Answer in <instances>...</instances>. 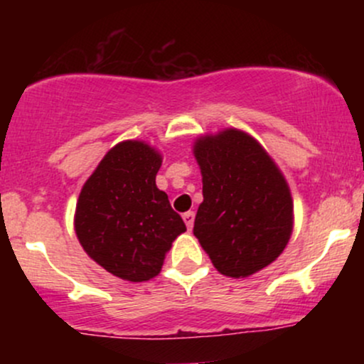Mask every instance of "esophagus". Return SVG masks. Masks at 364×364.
I'll use <instances>...</instances> for the list:
<instances>
[{"mask_svg": "<svg viewBox=\"0 0 364 364\" xmlns=\"http://www.w3.org/2000/svg\"><path fill=\"white\" fill-rule=\"evenodd\" d=\"M183 220H185L186 228L191 231V228H193V223H195V214L193 212H185V214H183Z\"/></svg>", "mask_w": 364, "mask_h": 364, "instance_id": "34e87169", "label": "esophagus"}]
</instances>
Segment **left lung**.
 <instances>
[{
    "label": "left lung",
    "mask_w": 364,
    "mask_h": 364,
    "mask_svg": "<svg viewBox=\"0 0 364 364\" xmlns=\"http://www.w3.org/2000/svg\"><path fill=\"white\" fill-rule=\"evenodd\" d=\"M203 202L193 235L220 274L248 277L270 265L292 231L289 186L257 140L229 128L195 141Z\"/></svg>",
    "instance_id": "8db88e82"
}]
</instances>
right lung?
<instances>
[{
  "mask_svg": "<svg viewBox=\"0 0 364 364\" xmlns=\"http://www.w3.org/2000/svg\"><path fill=\"white\" fill-rule=\"evenodd\" d=\"M162 157L144 141L112 147L83 185L75 231L87 255L124 281L161 272L166 252L186 231L168 195L156 186Z\"/></svg>",
  "mask_w": 364,
  "mask_h": 364,
  "instance_id": "obj_1",
  "label": "right lung"
}]
</instances>
